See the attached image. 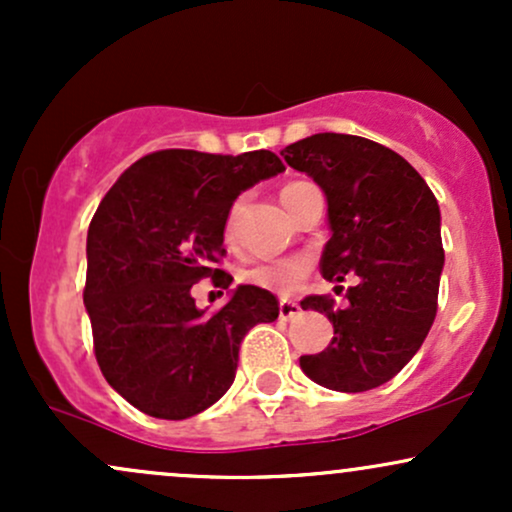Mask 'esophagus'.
<instances>
[{"mask_svg":"<svg viewBox=\"0 0 512 512\" xmlns=\"http://www.w3.org/2000/svg\"><path fill=\"white\" fill-rule=\"evenodd\" d=\"M301 315V305L293 301H281L279 303V317L281 320H296Z\"/></svg>","mask_w":512,"mask_h":512,"instance_id":"1","label":"esophagus"}]
</instances>
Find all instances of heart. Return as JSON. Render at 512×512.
I'll return each instance as SVG.
<instances>
[{"label": "heart", "instance_id": "b5f03b06", "mask_svg": "<svg viewBox=\"0 0 512 512\" xmlns=\"http://www.w3.org/2000/svg\"><path fill=\"white\" fill-rule=\"evenodd\" d=\"M293 185H298V182H291V185L286 187H293ZM240 211H243V197L231 204V209H228L226 214V221H223V238H226V243H233L238 236ZM308 269L310 264L308 260H303V257H284V260L257 262L252 264V267H245L243 272H240V281H243V284L257 286V289L262 291L289 296V293H293L298 286H301V281L305 279V274H308Z\"/></svg>", "mask_w": 512, "mask_h": 512}]
</instances>
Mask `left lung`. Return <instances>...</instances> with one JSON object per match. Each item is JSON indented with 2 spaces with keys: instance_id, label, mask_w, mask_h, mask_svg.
Instances as JSON below:
<instances>
[{
  "instance_id": "8db88e82",
  "label": "left lung",
  "mask_w": 512,
  "mask_h": 512,
  "mask_svg": "<svg viewBox=\"0 0 512 512\" xmlns=\"http://www.w3.org/2000/svg\"><path fill=\"white\" fill-rule=\"evenodd\" d=\"M281 156L327 195L322 276L354 281L342 308L330 296L301 301L334 327L330 346L301 356V368L327 390H373L407 366L436 320L445 260L436 195L402 156L354 134H313Z\"/></svg>"
}]
</instances>
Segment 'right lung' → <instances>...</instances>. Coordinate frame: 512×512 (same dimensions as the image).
Wrapping results in <instances>:
<instances>
[{"mask_svg":"<svg viewBox=\"0 0 512 512\" xmlns=\"http://www.w3.org/2000/svg\"><path fill=\"white\" fill-rule=\"evenodd\" d=\"M281 170L272 151L163 149L132 163L98 204L84 303L101 373L132 407L168 421L211 407L233 385L245 334L279 317V301L257 286H238L207 315L192 286H231L221 269L228 209Z\"/></svg>","mask_w":512,"mask_h":512,"instance_id":"right-lung-1","label":"right lung"}]
</instances>
